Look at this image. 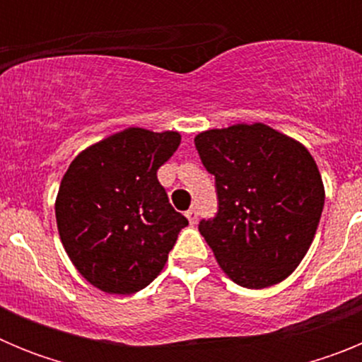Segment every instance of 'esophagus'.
<instances>
[{"label":"esophagus","mask_w":362,"mask_h":362,"mask_svg":"<svg viewBox=\"0 0 362 362\" xmlns=\"http://www.w3.org/2000/svg\"><path fill=\"white\" fill-rule=\"evenodd\" d=\"M187 219L190 221V225H196L197 223V210L196 209H190L187 212Z\"/></svg>","instance_id":"34e87169"}]
</instances>
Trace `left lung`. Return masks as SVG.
Wrapping results in <instances>:
<instances>
[{
  "mask_svg": "<svg viewBox=\"0 0 362 362\" xmlns=\"http://www.w3.org/2000/svg\"><path fill=\"white\" fill-rule=\"evenodd\" d=\"M204 168L216 175L219 212L199 232L217 264L239 286L281 283L308 252L325 204L312 153L264 123H238L194 139Z\"/></svg>",
  "mask_w": 362,
  "mask_h": 362,
  "instance_id": "obj_1",
  "label": "left lung"
}]
</instances>
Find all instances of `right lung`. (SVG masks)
<instances>
[{
	"label": "right lung",
	"instance_id": "obj_1",
	"mask_svg": "<svg viewBox=\"0 0 362 362\" xmlns=\"http://www.w3.org/2000/svg\"><path fill=\"white\" fill-rule=\"evenodd\" d=\"M181 134L130 127L74 158L56 197V223L76 270L105 293L130 296L161 274L187 217L172 209L158 168Z\"/></svg>",
	"mask_w": 362,
	"mask_h": 362
}]
</instances>
